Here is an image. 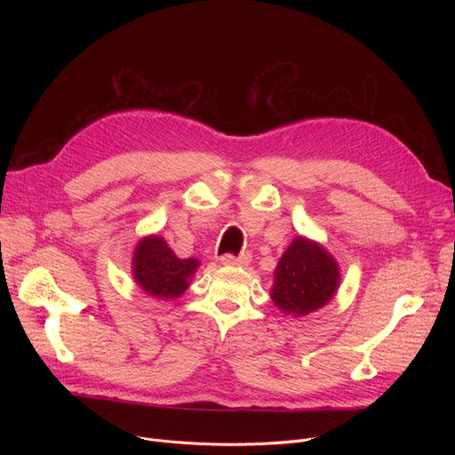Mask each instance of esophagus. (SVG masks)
I'll use <instances>...</instances> for the list:
<instances>
[{"label":"esophagus","instance_id":"34e87169","mask_svg":"<svg viewBox=\"0 0 455 455\" xmlns=\"http://www.w3.org/2000/svg\"><path fill=\"white\" fill-rule=\"evenodd\" d=\"M220 261L223 266H234V267H242L247 266L251 261V254L249 252H242L240 256H234V254H223L220 258Z\"/></svg>","mask_w":455,"mask_h":455}]
</instances>
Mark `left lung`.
<instances>
[{
	"mask_svg": "<svg viewBox=\"0 0 455 455\" xmlns=\"http://www.w3.org/2000/svg\"><path fill=\"white\" fill-rule=\"evenodd\" d=\"M338 283L336 259L317 243L295 237L276 266L271 299L283 314L307 315L333 297Z\"/></svg>",
	"mask_w": 455,
	"mask_h": 455,
	"instance_id": "obj_1",
	"label": "left lung"
}]
</instances>
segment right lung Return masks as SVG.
I'll return each mask as SVG.
<instances>
[{"label":"right lung","instance_id":"1","mask_svg":"<svg viewBox=\"0 0 455 455\" xmlns=\"http://www.w3.org/2000/svg\"><path fill=\"white\" fill-rule=\"evenodd\" d=\"M199 261L180 259L158 235L141 240L134 252V280L140 288L156 299H177L188 290Z\"/></svg>","mask_w":455,"mask_h":455}]
</instances>
